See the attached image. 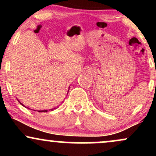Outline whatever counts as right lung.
<instances>
[{
    "label": "right lung",
    "instance_id": "obj_1",
    "mask_svg": "<svg viewBox=\"0 0 156 156\" xmlns=\"http://www.w3.org/2000/svg\"><path fill=\"white\" fill-rule=\"evenodd\" d=\"M19 103H20V104H21V105H23L22 104V103H20V101H19ZM55 108H52V109H51V111H53V109H55ZM48 110H44V111H38V112H48Z\"/></svg>",
    "mask_w": 156,
    "mask_h": 156
}]
</instances>
